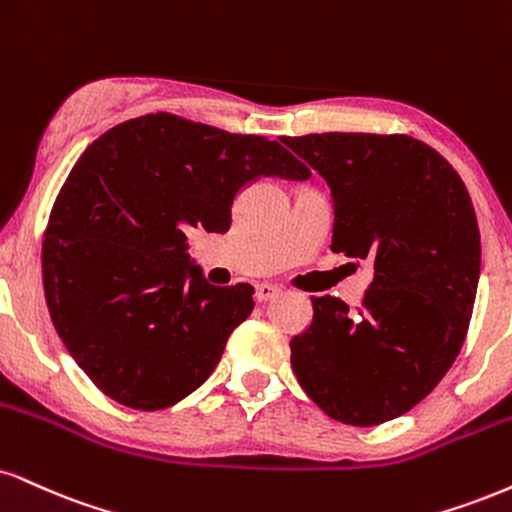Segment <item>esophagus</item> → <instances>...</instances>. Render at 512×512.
<instances>
[{
  "instance_id": "34e87169",
  "label": "esophagus",
  "mask_w": 512,
  "mask_h": 512,
  "mask_svg": "<svg viewBox=\"0 0 512 512\" xmlns=\"http://www.w3.org/2000/svg\"><path fill=\"white\" fill-rule=\"evenodd\" d=\"M279 293H281V288L276 286V283H257V288H255V295H257V300H260V303L274 300Z\"/></svg>"
}]
</instances>
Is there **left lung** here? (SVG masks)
I'll list each match as a JSON object with an SVG mask.
<instances>
[{
  "mask_svg": "<svg viewBox=\"0 0 512 512\" xmlns=\"http://www.w3.org/2000/svg\"><path fill=\"white\" fill-rule=\"evenodd\" d=\"M281 140L329 183L331 250L374 267L357 310L312 298V324L291 341L295 377L338 422L396 420L465 343L482 257L470 193L434 147L405 133Z\"/></svg>",
  "mask_w": 512,
  "mask_h": 512,
  "instance_id": "obj_1",
  "label": "left lung"
}]
</instances>
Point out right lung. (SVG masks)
<instances>
[{
	"label": "right lung",
	"mask_w": 512,
	"mask_h": 512,
	"mask_svg": "<svg viewBox=\"0 0 512 512\" xmlns=\"http://www.w3.org/2000/svg\"><path fill=\"white\" fill-rule=\"evenodd\" d=\"M260 176L310 178L264 135L145 114L92 143L61 186L42 243L54 329L116 403L162 410L214 372L255 307L250 283L217 288L188 233H226L233 197Z\"/></svg>",
	"instance_id": "obj_1"
}]
</instances>
